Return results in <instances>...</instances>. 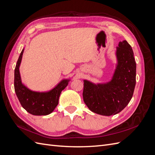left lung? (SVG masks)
Segmentation results:
<instances>
[{
	"label": "left lung",
	"instance_id": "obj_1",
	"mask_svg": "<svg viewBox=\"0 0 155 155\" xmlns=\"http://www.w3.org/2000/svg\"><path fill=\"white\" fill-rule=\"evenodd\" d=\"M117 64L112 79L94 84L84 80L83 97L93 112L103 116L119 113L128 105L136 85V64L130 45L124 40L116 47Z\"/></svg>",
	"mask_w": 155,
	"mask_h": 155
}]
</instances>
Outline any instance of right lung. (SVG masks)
Masks as SVG:
<instances>
[{
  "label": "right lung",
  "mask_w": 155,
  "mask_h": 155,
  "mask_svg": "<svg viewBox=\"0 0 155 155\" xmlns=\"http://www.w3.org/2000/svg\"><path fill=\"white\" fill-rule=\"evenodd\" d=\"M24 49H22L14 72V88L22 107L30 114L44 116L51 113L57 107L61 91L65 88L70 79H63L54 88L48 92H40L30 90L22 84L19 72Z\"/></svg>",
  "instance_id": "obj_1"
}]
</instances>
